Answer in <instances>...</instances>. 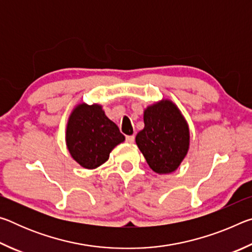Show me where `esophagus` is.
<instances>
[{
	"instance_id": "1",
	"label": "esophagus",
	"mask_w": 252,
	"mask_h": 252,
	"mask_svg": "<svg viewBox=\"0 0 252 252\" xmlns=\"http://www.w3.org/2000/svg\"><path fill=\"white\" fill-rule=\"evenodd\" d=\"M126 141L127 143H133L134 142V135H126Z\"/></svg>"
}]
</instances>
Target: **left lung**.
<instances>
[{"mask_svg": "<svg viewBox=\"0 0 252 252\" xmlns=\"http://www.w3.org/2000/svg\"><path fill=\"white\" fill-rule=\"evenodd\" d=\"M144 129L135 142L149 167L157 173L177 170L189 148V130L180 111L163 100L144 111Z\"/></svg>", "mask_w": 252, "mask_h": 252, "instance_id": "obj_1", "label": "left lung"}]
</instances>
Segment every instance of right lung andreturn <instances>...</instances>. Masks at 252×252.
Here are the masks:
<instances>
[{"label": "right lung", "mask_w": 252, "mask_h": 252, "mask_svg": "<svg viewBox=\"0 0 252 252\" xmlns=\"http://www.w3.org/2000/svg\"><path fill=\"white\" fill-rule=\"evenodd\" d=\"M123 141L125 135L101 105L80 104L72 112L66 144L72 158L83 168L94 169L104 163L112 149Z\"/></svg>", "instance_id": "1"}]
</instances>
